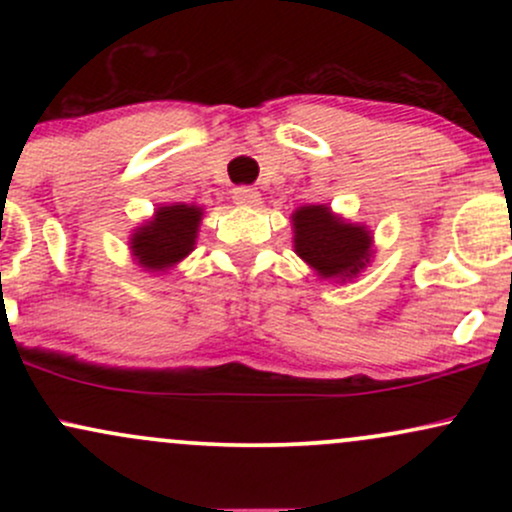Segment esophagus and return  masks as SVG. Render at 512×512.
Returning <instances> with one entry per match:
<instances>
[{
	"label": "esophagus",
	"mask_w": 512,
	"mask_h": 512,
	"mask_svg": "<svg viewBox=\"0 0 512 512\" xmlns=\"http://www.w3.org/2000/svg\"><path fill=\"white\" fill-rule=\"evenodd\" d=\"M233 202L240 204V207H255V204H260V192L255 187H236Z\"/></svg>",
	"instance_id": "obj_1"
}]
</instances>
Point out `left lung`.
<instances>
[{"label": "left lung", "mask_w": 512, "mask_h": 512, "mask_svg": "<svg viewBox=\"0 0 512 512\" xmlns=\"http://www.w3.org/2000/svg\"><path fill=\"white\" fill-rule=\"evenodd\" d=\"M293 250L320 279H354L370 262L373 236L366 226L344 221L325 204L298 207L291 214Z\"/></svg>", "instance_id": "left-lung-1"}]
</instances>
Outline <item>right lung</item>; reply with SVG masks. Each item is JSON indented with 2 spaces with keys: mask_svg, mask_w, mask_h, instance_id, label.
I'll use <instances>...</instances> for the list:
<instances>
[{
  "mask_svg": "<svg viewBox=\"0 0 512 512\" xmlns=\"http://www.w3.org/2000/svg\"><path fill=\"white\" fill-rule=\"evenodd\" d=\"M202 207L197 204H166L158 207L151 221L142 223L129 238L134 260L146 272H166L185 260L197 243Z\"/></svg>",
  "mask_w": 512,
  "mask_h": 512,
  "instance_id": "obj_1",
  "label": "right lung"
}]
</instances>
